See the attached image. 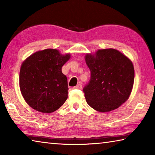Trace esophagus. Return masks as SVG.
<instances>
[{"label": "esophagus", "instance_id": "34e87169", "mask_svg": "<svg viewBox=\"0 0 155 155\" xmlns=\"http://www.w3.org/2000/svg\"><path fill=\"white\" fill-rule=\"evenodd\" d=\"M82 88V85H81V84H78L77 86H75V87H73V89H81Z\"/></svg>", "mask_w": 155, "mask_h": 155}]
</instances>
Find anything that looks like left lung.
Returning a JSON list of instances; mask_svg holds the SVG:
<instances>
[{
    "instance_id": "1",
    "label": "left lung",
    "mask_w": 155,
    "mask_h": 155,
    "mask_svg": "<svg viewBox=\"0 0 155 155\" xmlns=\"http://www.w3.org/2000/svg\"><path fill=\"white\" fill-rule=\"evenodd\" d=\"M90 68V82L83 89L87 104L99 112L118 108L129 98L135 70L132 61L114 48L98 50L85 57Z\"/></svg>"
}]
</instances>
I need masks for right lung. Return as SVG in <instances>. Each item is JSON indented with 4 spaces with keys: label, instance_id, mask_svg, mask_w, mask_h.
I'll return each mask as SVG.
<instances>
[{
    "label": "right lung",
    "instance_id": "1",
    "mask_svg": "<svg viewBox=\"0 0 155 155\" xmlns=\"http://www.w3.org/2000/svg\"><path fill=\"white\" fill-rule=\"evenodd\" d=\"M70 54L58 50L39 51L22 62L20 70L21 94L28 105L39 112L49 114L60 108L68 98V80L61 68Z\"/></svg>",
    "mask_w": 155,
    "mask_h": 155
}]
</instances>
